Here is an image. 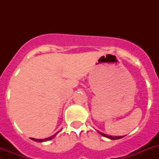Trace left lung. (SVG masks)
Here are the masks:
<instances>
[{
    "label": "left lung",
    "instance_id": "left-lung-1",
    "mask_svg": "<svg viewBox=\"0 0 159 159\" xmlns=\"http://www.w3.org/2000/svg\"><path fill=\"white\" fill-rule=\"evenodd\" d=\"M98 133L101 134V135L104 136V137H106V138H108L110 139H112V140H115V139H121L123 138L124 136H111V135H107V134H105L103 133H101V132H99L98 131Z\"/></svg>",
    "mask_w": 159,
    "mask_h": 159
}]
</instances>
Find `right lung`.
<instances>
[{
  "label": "right lung",
  "mask_w": 159,
  "mask_h": 159,
  "mask_svg": "<svg viewBox=\"0 0 159 159\" xmlns=\"http://www.w3.org/2000/svg\"><path fill=\"white\" fill-rule=\"evenodd\" d=\"M57 133H56L55 134H53V135L50 136V137H48V138H46V139H33L32 138V140L34 141H36V142H45V141H48V140H51L52 139H53L55 137V136L57 135Z\"/></svg>",
  "instance_id": "right-lung-1"
}]
</instances>
